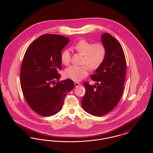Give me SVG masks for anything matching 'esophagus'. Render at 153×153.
I'll return each mask as SVG.
<instances>
[{
  "label": "esophagus",
  "instance_id": "obj_1",
  "mask_svg": "<svg viewBox=\"0 0 153 153\" xmlns=\"http://www.w3.org/2000/svg\"><path fill=\"white\" fill-rule=\"evenodd\" d=\"M74 84L75 87H78L79 86H80V85H81V84H80V83H79V82H74Z\"/></svg>",
  "mask_w": 153,
  "mask_h": 153
}]
</instances>
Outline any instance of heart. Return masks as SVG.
<instances>
[{
	"label": "heart",
	"instance_id": "heart-1",
	"mask_svg": "<svg viewBox=\"0 0 153 153\" xmlns=\"http://www.w3.org/2000/svg\"><path fill=\"white\" fill-rule=\"evenodd\" d=\"M72 48L83 55L81 66L72 65L64 71L66 78L75 81H80L85 77L91 71L98 69L103 63L106 57V48L100 42L92 44L85 39H81L74 44ZM71 56L68 49L64 50L61 54V61L64 65H68L71 62Z\"/></svg>",
	"mask_w": 153,
	"mask_h": 153
}]
</instances>
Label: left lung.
I'll list each match as a JSON object with an SVG mask.
<instances>
[{
	"label": "left lung",
	"mask_w": 153,
	"mask_h": 153,
	"mask_svg": "<svg viewBox=\"0 0 153 153\" xmlns=\"http://www.w3.org/2000/svg\"><path fill=\"white\" fill-rule=\"evenodd\" d=\"M101 40L106 48V57L91 76L96 85L84 84L85 94L81 101L83 109L96 117L107 114L117 105L123 93L126 72V61L120 44L108 33H103Z\"/></svg>",
	"instance_id": "8db88e82"
}]
</instances>
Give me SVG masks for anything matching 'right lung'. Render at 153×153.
<instances>
[{
  "mask_svg": "<svg viewBox=\"0 0 153 153\" xmlns=\"http://www.w3.org/2000/svg\"><path fill=\"white\" fill-rule=\"evenodd\" d=\"M69 41L62 36L44 34L30 44L25 54L20 73L22 92L30 108L41 116L58 113L66 94L74 88L69 79L59 81L58 73L61 51Z\"/></svg>",
  "mask_w": 153,
  "mask_h": 153,
  "instance_id": "obj_1",
  "label": "right lung"
}]
</instances>
